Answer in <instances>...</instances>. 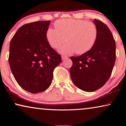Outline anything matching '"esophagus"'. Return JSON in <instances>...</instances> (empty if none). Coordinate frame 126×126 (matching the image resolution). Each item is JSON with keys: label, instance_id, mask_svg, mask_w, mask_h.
I'll return each mask as SVG.
<instances>
[{"label": "esophagus", "instance_id": "obj_1", "mask_svg": "<svg viewBox=\"0 0 126 126\" xmlns=\"http://www.w3.org/2000/svg\"><path fill=\"white\" fill-rule=\"evenodd\" d=\"M68 58V56H66V55H62V59L63 60L65 59V58Z\"/></svg>", "mask_w": 126, "mask_h": 126}]
</instances>
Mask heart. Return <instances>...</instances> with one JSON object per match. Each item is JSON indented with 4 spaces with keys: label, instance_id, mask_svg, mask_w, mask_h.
<instances>
[{
    "label": "heart",
    "instance_id": "1",
    "mask_svg": "<svg viewBox=\"0 0 126 126\" xmlns=\"http://www.w3.org/2000/svg\"><path fill=\"white\" fill-rule=\"evenodd\" d=\"M55 29L49 27L46 36L53 48H58L66 40L59 51L64 54L76 52L82 54L93 48L98 36V29L91 21L79 19H61L55 22Z\"/></svg>",
    "mask_w": 126,
    "mask_h": 126
}]
</instances>
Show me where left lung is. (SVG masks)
I'll return each mask as SVG.
<instances>
[{
    "label": "left lung",
    "instance_id": "8db88e82",
    "mask_svg": "<svg viewBox=\"0 0 126 126\" xmlns=\"http://www.w3.org/2000/svg\"><path fill=\"white\" fill-rule=\"evenodd\" d=\"M98 29L94 46L79 57H71L72 81L78 88L95 91L105 84L110 77L116 58L115 43L109 28L100 20L94 21Z\"/></svg>",
    "mask_w": 126,
    "mask_h": 126
}]
</instances>
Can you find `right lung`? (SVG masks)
<instances>
[{"label": "right lung", "mask_w": 126, "mask_h": 126, "mask_svg": "<svg viewBox=\"0 0 126 126\" xmlns=\"http://www.w3.org/2000/svg\"><path fill=\"white\" fill-rule=\"evenodd\" d=\"M50 21L25 24L11 40L9 63L17 82L23 89L36 94L50 86L61 55L49 45L46 33Z\"/></svg>", "instance_id": "add662e5"}]
</instances>
